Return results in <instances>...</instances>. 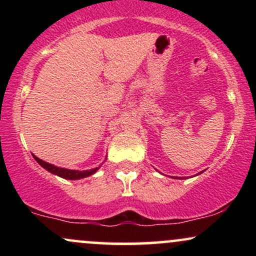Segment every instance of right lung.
<instances>
[{"label":"right lung","mask_w":256,"mask_h":256,"mask_svg":"<svg viewBox=\"0 0 256 256\" xmlns=\"http://www.w3.org/2000/svg\"><path fill=\"white\" fill-rule=\"evenodd\" d=\"M34 160L40 164V166L43 167L44 170H46L48 172L52 173V174L58 176V177L64 178V179H71V180H76V179H82V178H86L89 176H92L94 173L98 172V170L100 167H96V168L92 170H86V171H78V170H67L64 168V167H58L55 165H52V164L46 162V161L40 160V158H37L36 155H34Z\"/></svg>","instance_id":"add662e5"}]
</instances>
